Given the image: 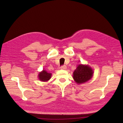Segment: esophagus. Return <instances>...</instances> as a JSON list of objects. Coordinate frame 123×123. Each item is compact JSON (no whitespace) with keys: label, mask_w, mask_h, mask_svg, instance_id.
<instances>
[{"label":"esophagus","mask_w":123,"mask_h":123,"mask_svg":"<svg viewBox=\"0 0 123 123\" xmlns=\"http://www.w3.org/2000/svg\"><path fill=\"white\" fill-rule=\"evenodd\" d=\"M61 69H63V70H66L67 69V66H65V65H63V66H62L61 67Z\"/></svg>","instance_id":"1"}]
</instances>
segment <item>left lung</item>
I'll return each mask as SVG.
<instances>
[{
    "instance_id": "1",
    "label": "left lung",
    "mask_w": 123,
    "mask_h": 123,
    "mask_svg": "<svg viewBox=\"0 0 123 123\" xmlns=\"http://www.w3.org/2000/svg\"><path fill=\"white\" fill-rule=\"evenodd\" d=\"M92 69L88 66L79 65L74 72L73 78L77 83H83L88 81L92 76Z\"/></svg>"
}]
</instances>
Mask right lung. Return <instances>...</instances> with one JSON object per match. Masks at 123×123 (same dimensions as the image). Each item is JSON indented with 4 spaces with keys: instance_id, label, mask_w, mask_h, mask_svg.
<instances>
[{
    "instance_id": "obj_1",
    "label": "right lung",
    "mask_w": 123,
    "mask_h": 123,
    "mask_svg": "<svg viewBox=\"0 0 123 123\" xmlns=\"http://www.w3.org/2000/svg\"><path fill=\"white\" fill-rule=\"evenodd\" d=\"M51 74H49V73L47 72L45 70H43V71L40 73L38 75V78L42 81H47L51 78Z\"/></svg>"
}]
</instances>
